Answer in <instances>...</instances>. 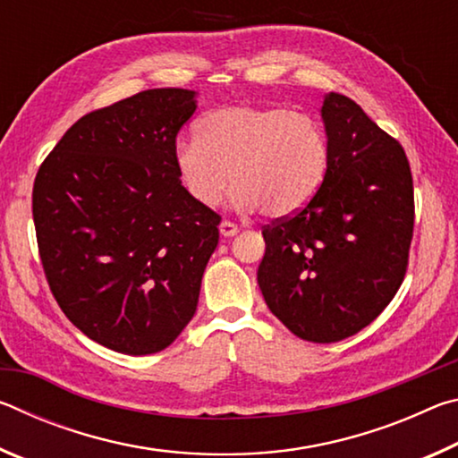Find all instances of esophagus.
I'll return each instance as SVG.
<instances>
[{
    "label": "esophagus",
    "mask_w": 458,
    "mask_h": 458,
    "mask_svg": "<svg viewBox=\"0 0 458 458\" xmlns=\"http://www.w3.org/2000/svg\"><path fill=\"white\" fill-rule=\"evenodd\" d=\"M220 234H222V236H234V234H238V226H236L234 222L224 220V222L220 224Z\"/></svg>",
    "instance_id": "esophagus-1"
}]
</instances>
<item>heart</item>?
<instances>
[{
  "instance_id": "obj_1",
  "label": "heart",
  "mask_w": 458,
  "mask_h": 458,
  "mask_svg": "<svg viewBox=\"0 0 458 458\" xmlns=\"http://www.w3.org/2000/svg\"><path fill=\"white\" fill-rule=\"evenodd\" d=\"M327 165L329 143L319 123L284 106H220L199 121L198 139L175 147L177 175L191 199L216 206L232 177L234 206H259L267 218L303 210Z\"/></svg>"
}]
</instances>
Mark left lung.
I'll list each match as a JSON object with an SVG mask.
<instances>
[{
	"instance_id": "1",
	"label": "left lung",
	"mask_w": 458,
	"mask_h": 458,
	"mask_svg": "<svg viewBox=\"0 0 458 458\" xmlns=\"http://www.w3.org/2000/svg\"><path fill=\"white\" fill-rule=\"evenodd\" d=\"M329 165L297 214L262 228L259 286L294 335L333 344L376 319L406 276L414 234V183L396 139L350 97L321 108Z\"/></svg>"
}]
</instances>
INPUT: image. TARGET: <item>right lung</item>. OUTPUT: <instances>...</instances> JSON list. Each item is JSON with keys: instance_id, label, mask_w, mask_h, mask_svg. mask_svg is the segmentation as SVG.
<instances>
[{"instance_id": "add662e5", "label": "right lung", "mask_w": 458, "mask_h": 458, "mask_svg": "<svg viewBox=\"0 0 458 458\" xmlns=\"http://www.w3.org/2000/svg\"><path fill=\"white\" fill-rule=\"evenodd\" d=\"M191 90L151 89L84 114L38 169L32 214L50 291L74 327L129 355L191 321L220 214L175 169Z\"/></svg>"}]
</instances>
